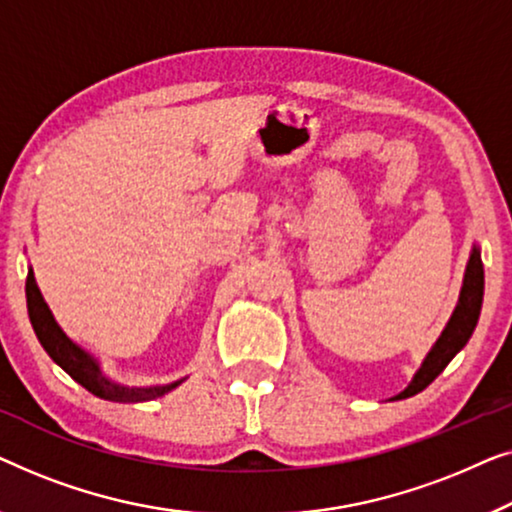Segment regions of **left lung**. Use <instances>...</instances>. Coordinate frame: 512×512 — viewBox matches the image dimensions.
I'll list each match as a JSON object with an SVG mask.
<instances>
[{"instance_id":"8db88e82","label":"left lung","mask_w":512,"mask_h":512,"mask_svg":"<svg viewBox=\"0 0 512 512\" xmlns=\"http://www.w3.org/2000/svg\"><path fill=\"white\" fill-rule=\"evenodd\" d=\"M482 292H485V271H482L480 250H478V246H473L469 264H466L464 285H462V292H459L455 313H452L450 322L445 325L443 334L438 336L434 348H431L429 355L424 357L420 371L415 373L406 390L397 394L394 399H408V397H413V394L422 392L424 387L434 383L438 373H441L445 366L452 362V357H455L457 352L462 350L466 343H469V338H471L473 329H475V325H478V318H480Z\"/></svg>"}]
</instances>
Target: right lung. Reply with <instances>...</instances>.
Masks as SVG:
<instances>
[{
  "label": "right lung",
  "instance_id": "right-lung-1",
  "mask_svg": "<svg viewBox=\"0 0 512 512\" xmlns=\"http://www.w3.org/2000/svg\"><path fill=\"white\" fill-rule=\"evenodd\" d=\"M25 294H27V311H30L32 327L37 331V338L41 341L43 350H46L50 359H53L55 364H60L62 369L76 380V383H81L85 390L95 394V397L120 401V403L150 401V399L164 397V394L183 383V380H176V383L155 385V387H127V385L113 383V380L106 378L102 369H99L97 359L92 357L90 352H85L81 345L71 341V338L62 331V327L57 325L48 304L41 297V290L37 287L32 269L27 271Z\"/></svg>",
  "mask_w": 512,
  "mask_h": 512
}]
</instances>
